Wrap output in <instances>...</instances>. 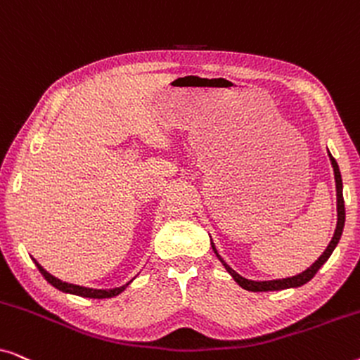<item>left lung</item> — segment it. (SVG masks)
Here are the masks:
<instances>
[{
	"instance_id": "8db88e82",
	"label": "left lung",
	"mask_w": 360,
	"mask_h": 360,
	"mask_svg": "<svg viewBox=\"0 0 360 360\" xmlns=\"http://www.w3.org/2000/svg\"><path fill=\"white\" fill-rule=\"evenodd\" d=\"M329 159H331V164H333V169H334V179H336V190H338V226H336V231H334V236L331 239V243L326 248V250L321 254V257H319L316 262H314L311 267L304 270V272L295 275V277H288V278H280V280H269V282H254V280H248L244 277H240L238 272H234L233 269L229 267L228 264L224 262L223 259L219 257V254L216 252V248L213 245V250L214 254L218 255V259L223 262V265L226 267V270L233 275V278L238 282L240 287L249 290V292H272V290H285V288H295V287H302L307 282H309L319 269H321V265L326 262L329 259V255L333 254L334 248H336L339 239H341V234H342V229H344V221H346V208H344V196H342V179H341V172H339V167H338V162L334 160V157L329 154Z\"/></svg>"
}]
</instances>
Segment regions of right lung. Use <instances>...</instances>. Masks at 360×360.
<instances>
[{
  "mask_svg": "<svg viewBox=\"0 0 360 360\" xmlns=\"http://www.w3.org/2000/svg\"><path fill=\"white\" fill-rule=\"evenodd\" d=\"M36 262V260H34ZM37 265L39 272H41L44 275V278L47 280L49 283L53 285V287L60 290V292H65V293H72V295H78V297H83V298H96V300H101V298H112L116 297V295H120L122 290H124L127 285H122V287L120 288H112V290H93V288H85V287H78V285H72V283H67V282H62V280H58L53 277V275H51L47 272V270H44L41 265Z\"/></svg>",
  "mask_w": 360,
  "mask_h": 360,
  "instance_id": "obj_1",
  "label": "right lung"
}]
</instances>
